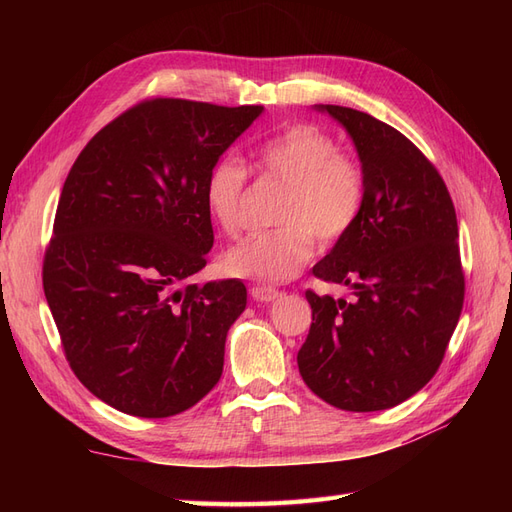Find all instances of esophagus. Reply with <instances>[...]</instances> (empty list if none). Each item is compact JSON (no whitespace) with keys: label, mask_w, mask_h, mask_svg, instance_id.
Instances as JSON below:
<instances>
[{"label":"esophagus","mask_w":512,"mask_h":512,"mask_svg":"<svg viewBox=\"0 0 512 512\" xmlns=\"http://www.w3.org/2000/svg\"><path fill=\"white\" fill-rule=\"evenodd\" d=\"M250 292H252V297L260 303H271V301L282 297V292L271 288V286H254Z\"/></svg>","instance_id":"1"}]
</instances>
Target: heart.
<instances>
[{
	"instance_id": "1",
	"label": "heart",
	"mask_w": 512,
	"mask_h": 512,
	"mask_svg": "<svg viewBox=\"0 0 512 512\" xmlns=\"http://www.w3.org/2000/svg\"><path fill=\"white\" fill-rule=\"evenodd\" d=\"M254 162L267 177L288 185L277 220L280 228L254 232L224 256L226 271L265 282H284L314 256V235L342 239L363 209L361 166L339 151L335 138L316 126L297 123L254 147ZM247 168L237 158L215 162L205 179V205L218 226L235 235Z\"/></svg>"
}]
</instances>
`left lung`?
Here are the masks:
<instances>
[{"label":"left lung","mask_w":512,"mask_h":512,"mask_svg":"<svg viewBox=\"0 0 512 512\" xmlns=\"http://www.w3.org/2000/svg\"><path fill=\"white\" fill-rule=\"evenodd\" d=\"M346 130L365 177L354 226L314 275L352 299L307 290L312 327L297 354L303 382L348 412L399 406L436 374L463 307L459 228L438 170L367 113L314 104Z\"/></svg>","instance_id":"8db88e82"}]
</instances>
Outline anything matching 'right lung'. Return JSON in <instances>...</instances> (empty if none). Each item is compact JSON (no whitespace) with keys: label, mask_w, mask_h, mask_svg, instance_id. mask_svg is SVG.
I'll return each mask as SVG.
<instances>
[{"label":"right lung","mask_w":512,"mask_h":512,"mask_svg":"<svg viewBox=\"0 0 512 512\" xmlns=\"http://www.w3.org/2000/svg\"><path fill=\"white\" fill-rule=\"evenodd\" d=\"M265 106L158 98L102 128L59 196L42 284L66 359L119 412L166 418L224 369L241 280L179 288L213 247L205 179Z\"/></svg>","instance_id":"add662e5"}]
</instances>
